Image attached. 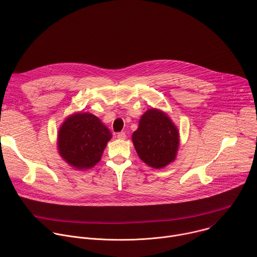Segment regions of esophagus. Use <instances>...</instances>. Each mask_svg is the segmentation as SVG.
Masks as SVG:
<instances>
[{
    "instance_id": "esophagus-1",
    "label": "esophagus",
    "mask_w": 257,
    "mask_h": 257,
    "mask_svg": "<svg viewBox=\"0 0 257 257\" xmlns=\"http://www.w3.org/2000/svg\"><path fill=\"white\" fill-rule=\"evenodd\" d=\"M117 138L118 139H121V140H124L126 138V133L125 132H119L117 134Z\"/></svg>"
}]
</instances>
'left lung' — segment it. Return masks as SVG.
<instances>
[{"label":"left lung","mask_w":257,"mask_h":257,"mask_svg":"<svg viewBox=\"0 0 257 257\" xmlns=\"http://www.w3.org/2000/svg\"><path fill=\"white\" fill-rule=\"evenodd\" d=\"M132 141L138 157L145 164L161 169L176 159L179 133L166 114L151 108L139 120Z\"/></svg>","instance_id":"left-lung-1"}]
</instances>
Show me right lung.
I'll return each mask as SVG.
<instances>
[{
  "instance_id": "right-lung-1",
  "label": "right lung",
  "mask_w": 257,
  "mask_h": 257,
  "mask_svg": "<svg viewBox=\"0 0 257 257\" xmlns=\"http://www.w3.org/2000/svg\"><path fill=\"white\" fill-rule=\"evenodd\" d=\"M111 137L108 129L94 115H72L59 130V153L72 167L79 170L89 169L100 161Z\"/></svg>"
}]
</instances>
